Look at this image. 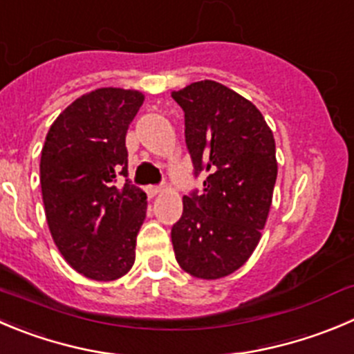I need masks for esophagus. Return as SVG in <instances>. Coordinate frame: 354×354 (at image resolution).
<instances>
[{
	"mask_svg": "<svg viewBox=\"0 0 354 354\" xmlns=\"http://www.w3.org/2000/svg\"><path fill=\"white\" fill-rule=\"evenodd\" d=\"M146 193H147V196H149V198H154V196H158V194L161 193V187H158V186H147V187H146Z\"/></svg>",
	"mask_w": 354,
	"mask_h": 354,
	"instance_id": "obj_1",
	"label": "esophagus"
}]
</instances>
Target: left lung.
Returning a JSON list of instances; mask_svg holds the SVG:
<instances>
[{"instance_id": "8db88e82", "label": "left lung", "mask_w": 354, "mask_h": 354, "mask_svg": "<svg viewBox=\"0 0 354 354\" xmlns=\"http://www.w3.org/2000/svg\"><path fill=\"white\" fill-rule=\"evenodd\" d=\"M171 97L184 111L194 174H207L171 227L175 259L194 278L218 280L261 240L278 175L274 137L250 100L217 82L191 83Z\"/></svg>"}]
</instances>
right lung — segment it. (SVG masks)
I'll list each match as a JSON object with an SVG mask.
<instances>
[{
	"label": "right lung",
	"mask_w": 354,
	"mask_h": 354,
	"mask_svg": "<svg viewBox=\"0 0 354 354\" xmlns=\"http://www.w3.org/2000/svg\"><path fill=\"white\" fill-rule=\"evenodd\" d=\"M144 93L97 88L57 116L39 161L43 203L57 248L90 280L113 281L136 262V241L146 218V193L127 179L124 137Z\"/></svg>",
	"instance_id": "add662e5"
}]
</instances>
